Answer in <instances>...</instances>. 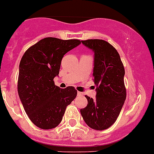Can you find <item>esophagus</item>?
Segmentation results:
<instances>
[{
    "label": "esophagus",
    "instance_id": "34e87169",
    "mask_svg": "<svg viewBox=\"0 0 154 154\" xmlns=\"http://www.w3.org/2000/svg\"><path fill=\"white\" fill-rule=\"evenodd\" d=\"M82 95H83V92H77V96H82Z\"/></svg>",
    "mask_w": 154,
    "mask_h": 154
}]
</instances>
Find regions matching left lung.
Instances as JSON below:
<instances>
[{
    "instance_id": "left-lung-1",
    "label": "left lung",
    "mask_w": 154,
    "mask_h": 154,
    "mask_svg": "<svg viewBox=\"0 0 154 154\" xmlns=\"http://www.w3.org/2000/svg\"><path fill=\"white\" fill-rule=\"evenodd\" d=\"M81 42L94 52L93 77L97 85L96 99L85 97L88 104L81 109L86 124L97 131L109 128L116 122L127 97L124 66L116 49L102 39Z\"/></svg>"
}]
</instances>
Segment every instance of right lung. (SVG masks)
I'll return each mask as SVG.
<instances>
[{"mask_svg":"<svg viewBox=\"0 0 154 154\" xmlns=\"http://www.w3.org/2000/svg\"><path fill=\"white\" fill-rule=\"evenodd\" d=\"M81 42L79 39L44 38L27 49L21 58L19 97L27 116L41 129L57 127L66 107L77 97L74 87L60 88L54 78L59 73L63 56Z\"/></svg>","mask_w":154,"mask_h":154,"instance_id":"1","label":"right lung"}]
</instances>
